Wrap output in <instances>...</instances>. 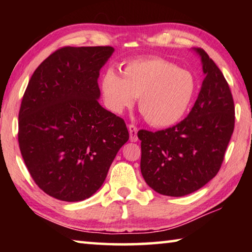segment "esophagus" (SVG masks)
Returning a JSON list of instances; mask_svg holds the SVG:
<instances>
[{
	"label": "esophagus",
	"instance_id": "34e87169",
	"mask_svg": "<svg viewBox=\"0 0 252 252\" xmlns=\"http://www.w3.org/2000/svg\"><path fill=\"white\" fill-rule=\"evenodd\" d=\"M129 132H130V140L132 142H136L138 141V127H136L134 125H129Z\"/></svg>",
	"mask_w": 252,
	"mask_h": 252
}]
</instances>
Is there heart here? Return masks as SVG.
<instances>
[{"instance_id":"heart-1","label":"heart","mask_w":252,"mask_h":252,"mask_svg":"<svg viewBox=\"0 0 252 252\" xmlns=\"http://www.w3.org/2000/svg\"><path fill=\"white\" fill-rule=\"evenodd\" d=\"M197 91L193 74L161 58L131 60L122 74L108 69L101 79L106 108L114 113L134 103L149 125L167 127L178 123L189 110Z\"/></svg>"}]
</instances>
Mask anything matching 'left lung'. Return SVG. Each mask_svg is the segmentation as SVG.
<instances>
[{"instance_id":"left-lung-1","label":"left lung","mask_w":252,"mask_h":252,"mask_svg":"<svg viewBox=\"0 0 252 252\" xmlns=\"http://www.w3.org/2000/svg\"><path fill=\"white\" fill-rule=\"evenodd\" d=\"M204 78L188 117L172 127L138 132L140 168L156 192L183 197L199 190L218 173L234 127V104L222 72L202 49Z\"/></svg>"}]
</instances>
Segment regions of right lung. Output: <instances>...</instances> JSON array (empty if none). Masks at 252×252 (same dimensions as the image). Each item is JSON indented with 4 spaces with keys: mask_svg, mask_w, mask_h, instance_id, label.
Returning <instances> with one entry per match:
<instances>
[{
    "mask_svg": "<svg viewBox=\"0 0 252 252\" xmlns=\"http://www.w3.org/2000/svg\"><path fill=\"white\" fill-rule=\"evenodd\" d=\"M112 46H65L29 81L19 112V146L34 182L61 201H82L103 185L129 140L123 119L99 103L100 70Z\"/></svg>",
    "mask_w": 252,
    "mask_h": 252,
    "instance_id": "obj_1",
    "label": "right lung"
}]
</instances>
